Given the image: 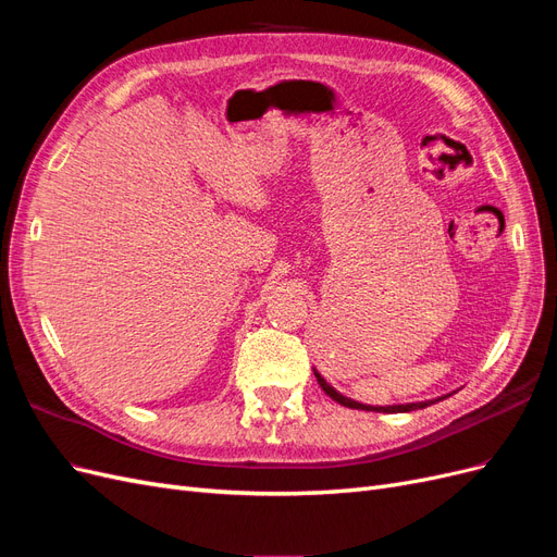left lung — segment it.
<instances>
[{"mask_svg":"<svg viewBox=\"0 0 557 557\" xmlns=\"http://www.w3.org/2000/svg\"><path fill=\"white\" fill-rule=\"evenodd\" d=\"M313 374H315V379H318V385L323 387L325 391V395H330L334 401H339L342 407H348V409H362V411H379V413H401V411H413V409H423V407H428L430 401H418V404H397V407H367V404H360V401H352V399H348V397H344L342 393H336L334 387L320 376L315 369H313Z\"/></svg>","mask_w":557,"mask_h":557,"instance_id":"8db88e82","label":"left lung"}]
</instances>
